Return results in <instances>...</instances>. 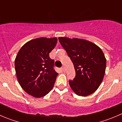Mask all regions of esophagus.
I'll return each instance as SVG.
<instances>
[{
	"label": "esophagus",
	"mask_w": 122,
	"mask_h": 122,
	"mask_svg": "<svg viewBox=\"0 0 122 122\" xmlns=\"http://www.w3.org/2000/svg\"><path fill=\"white\" fill-rule=\"evenodd\" d=\"M61 70H62V71L65 72V68H64V66H63V67H61Z\"/></svg>",
	"instance_id": "obj_1"
}]
</instances>
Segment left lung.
I'll list each match as a JSON object with an SVG mask.
<instances>
[{"label": "left lung", "mask_w": 122, "mask_h": 122, "mask_svg": "<svg viewBox=\"0 0 122 122\" xmlns=\"http://www.w3.org/2000/svg\"><path fill=\"white\" fill-rule=\"evenodd\" d=\"M58 39L76 71L75 77L69 80L71 88L79 96L93 94L101 85L106 71V59L102 51L86 40L65 37Z\"/></svg>", "instance_id": "8db88e82"}]
</instances>
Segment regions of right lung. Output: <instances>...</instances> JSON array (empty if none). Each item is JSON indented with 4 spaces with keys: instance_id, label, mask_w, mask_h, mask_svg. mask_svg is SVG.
<instances>
[{
    "instance_id": "add662e5",
    "label": "right lung",
    "mask_w": 122,
    "mask_h": 122,
    "mask_svg": "<svg viewBox=\"0 0 122 122\" xmlns=\"http://www.w3.org/2000/svg\"><path fill=\"white\" fill-rule=\"evenodd\" d=\"M57 38L41 37L24 45L15 60L18 81L27 94L36 98L45 96L53 88L58 73L54 70V60L49 53Z\"/></svg>"
}]
</instances>
